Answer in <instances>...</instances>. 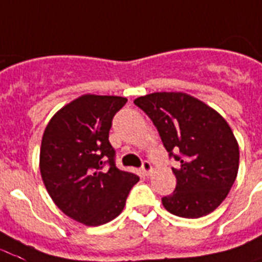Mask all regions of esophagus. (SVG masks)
<instances>
[{"label":"esophagus","instance_id":"1","mask_svg":"<svg viewBox=\"0 0 262 262\" xmlns=\"http://www.w3.org/2000/svg\"><path fill=\"white\" fill-rule=\"evenodd\" d=\"M153 171V167H151V164L149 161H143L142 164V172H143V175H150V172Z\"/></svg>","mask_w":262,"mask_h":262}]
</instances>
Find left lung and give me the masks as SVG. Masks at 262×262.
Instances as JSON below:
<instances>
[{
  "instance_id": "left-lung-1",
  "label": "left lung",
  "mask_w": 262,
  "mask_h": 262,
  "mask_svg": "<svg viewBox=\"0 0 262 262\" xmlns=\"http://www.w3.org/2000/svg\"><path fill=\"white\" fill-rule=\"evenodd\" d=\"M134 103L151 119L169 156L179 161L172 168L176 188L163 198L164 208L186 219L212 213L238 175L239 146L226 119L182 91L151 93Z\"/></svg>"
}]
</instances>
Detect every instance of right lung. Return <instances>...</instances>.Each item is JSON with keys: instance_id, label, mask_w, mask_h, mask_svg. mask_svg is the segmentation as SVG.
Instances as JSON below:
<instances>
[{"instance_id": "obj_1", "label": "right lung", "mask_w": 262, "mask_h": 262, "mask_svg": "<svg viewBox=\"0 0 262 262\" xmlns=\"http://www.w3.org/2000/svg\"><path fill=\"white\" fill-rule=\"evenodd\" d=\"M125 102L127 98L117 95H80L45 128L39 153L45 187L62 213L84 226L117 217L139 180L116 167L109 143L112 119Z\"/></svg>"}]
</instances>
